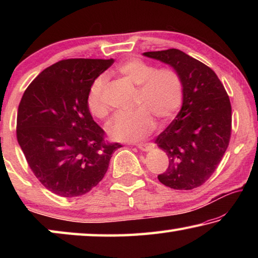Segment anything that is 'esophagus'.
I'll return each mask as SVG.
<instances>
[{
    "instance_id": "esophagus-1",
    "label": "esophagus",
    "mask_w": 258,
    "mask_h": 258,
    "mask_svg": "<svg viewBox=\"0 0 258 258\" xmlns=\"http://www.w3.org/2000/svg\"><path fill=\"white\" fill-rule=\"evenodd\" d=\"M137 147L142 151H148L154 148V146H152L151 143H139V145H137Z\"/></svg>"
}]
</instances>
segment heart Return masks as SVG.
<instances>
[{
    "instance_id": "1",
    "label": "heart",
    "mask_w": 258,
    "mask_h": 258,
    "mask_svg": "<svg viewBox=\"0 0 258 258\" xmlns=\"http://www.w3.org/2000/svg\"><path fill=\"white\" fill-rule=\"evenodd\" d=\"M116 72L126 81L138 86L135 106L131 113H119L108 126L112 139L120 141H138L154 131L158 118L161 123L172 119L178 111L183 100V86L180 76L171 68L156 69L140 59H130L117 66ZM106 78H95L87 93L89 111L97 118L108 115L104 100Z\"/></svg>"
}]
</instances>
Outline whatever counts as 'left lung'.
Returning a JSON list of instances; mask_svg holds the SVG:
<instances>
[{
  "label": "left lung",
  "mask_w": 258,
  "mask_h": 258,
  "mask_svg": "<svg viewBox=\"0 0 258 258\" xmlns=\"http://www.w3.org/2000/svg\"><path fill=\"white\" fill-rule=\"evenodd\" d=\"M143 54L172 66L183 86L180 112L156 139L169 161L158 180L175 190L196 189L212 176L229 147V95L214 71L184 52L168 49Z\"/></svg>",
  "instance_id": "obj_1"
}]
</instances>
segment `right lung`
<instances>
[{
    "label": "right lung",
    "instance_id": "right-lung-1",
    "mask_svg": "<svg viewBox=\"0 0 258 258\" xmlns=\"http://www.w3.org/2000/svg\"><path fill=\"white\" fill-rule=\"evenodd\" d=\"M112 59H64L30 83L17 115V140L34 175L61 197L90 192L106 174L120 143L104 140L87 93Z\"/></svg>",
    "mask_w": 258,
    "mask_h": 258
}]
</instances>
